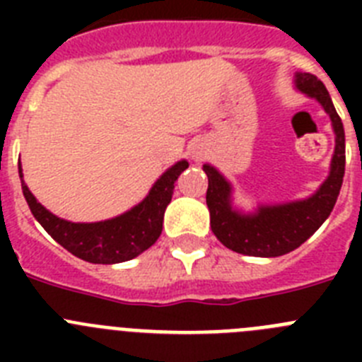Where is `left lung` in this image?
<instances>
[{"label":"left lung","mask_w":362,"mask_h":362,"mask_svg":"<svg viewBox=\"0 0 362 362\" xmlns=\"http://www.w3.org/2000/svg\"><path fill=\"white\" fill-rule=\"evenodd\" d=\"M297 86L325 107L335 132V152L328 179L312 197L290 204L263 206L255 216H241L230 206V185L223 175L204 165L209 175L206 204L210 210V226L216 238L226 248L254 257H277L296 250L326 221L334 210L344 177V129L330 94L313 74H297Z\"/></svg>","instance_id":"left-lung-1"}]
</instances>
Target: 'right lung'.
Instances as JSON below:
<instances>
[{"label":"right lung","mask_w":362,"mask_h":362,"mask_svg":"<svg viewBox=\"0 0 362 362\" xmlns=\"http://www.w3.org/2000/svg\"><path fill=\"white\" fill-rule=\"evenodd\" d=\"M187 168V161H179L158 179L143 203L103 223H70L59 219L37 203L23 179L21 188L32 216L63 248L88 263L114 264L137 257L158 241L163 230V216L174 194V183ZM19 177H23L21 166Z\"/></svg>","instance_id":"obj_1"}]
</instances>
